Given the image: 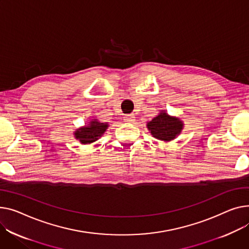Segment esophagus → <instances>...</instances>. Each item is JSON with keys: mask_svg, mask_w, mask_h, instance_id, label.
I'll use <instances>...</instances> for the list:
<instances>
[{"mask_svg": "<svg viewBox=\"0 0 249 249\" xmlns=\"http://www.w3.org/2000/svg\"><path fill=\"white\" fill-rule=\"evenodd\" d=\"M124 118H125V121H126V122H129V123H132V122L135 121V116H134V114H128V115L125 116Z\"/></svg>", "mask_w": 249, "mask_h": 249, "instance_id": "obj_1", "label": "esophagus"}]
</instances>
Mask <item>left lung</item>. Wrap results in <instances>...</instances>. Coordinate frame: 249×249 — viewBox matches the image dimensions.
<instances>
[{"instance_id":"left-lung-1","label":"left lung","mask_w":249,"mask_h":249,"mask_svg":"<svg viewBox=\"0 0 249 249\" xmlns=\"http://www.w3.org/2000/svg\"><path fill=\"white\" fill-rule=\"evenodd\" d=\"M151 135L161 141L169 142L176 138L183 129V122L177 117H172L166 112L161 111L159 115L147 123Z\"/></svg>"}]
</instances>
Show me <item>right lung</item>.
<instances>
[{"label":"right lung","mask_w":249,"mask_h":249,"mask_svg":"<svg viewBox=\"0 0 249 249\" xmlns=\"http://www.w3.org/2000/svg\"><path fill=\"white\" fill-rule=\"evenodd\" d=\"M108 126V123H101L97 119H93L87 126L77 129L74 135L82 144H90L97 141L99 137H101Z\"/></svg>","instance_id":"add662e5"}]
</instances>
